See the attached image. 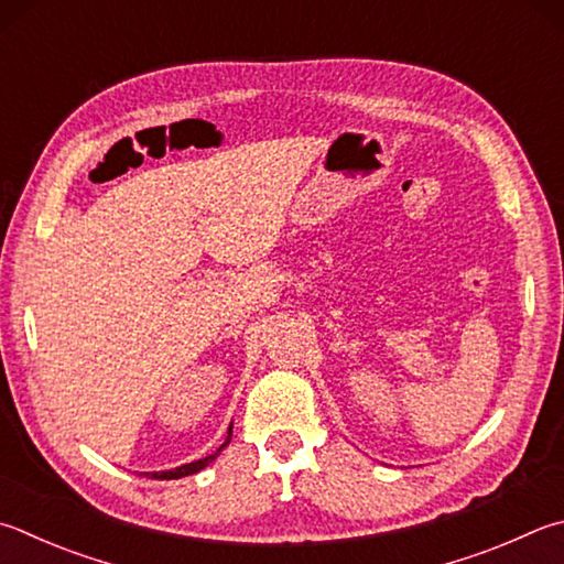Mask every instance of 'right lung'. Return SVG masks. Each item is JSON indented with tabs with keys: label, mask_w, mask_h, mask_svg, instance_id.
Here are the masks:
<instances>
[{
	"label": "right lung",
	"mask_w": 564,
	"mask_h": 564,
	"mask_svg": "<svg viewBox=\"0 0 564 564\" xmlns=\"http://www.w3.org/2000/svg\"><path fill=\"white\" fill-rule=\"evenodd\" d=\"M231 442V426H229V436H227V442H224L219 448H217V454H212V456H204V458H199V460H192V464H184V466H177V468H172V470H155V474H148L150 478H160V480H172V478H182V476H192V474H197V470H202L204 466H209L214 458L219 456V452L224 446H227Z\"/></svg>",
	"instance_id": "right-lung-1"
}]
</instances>
